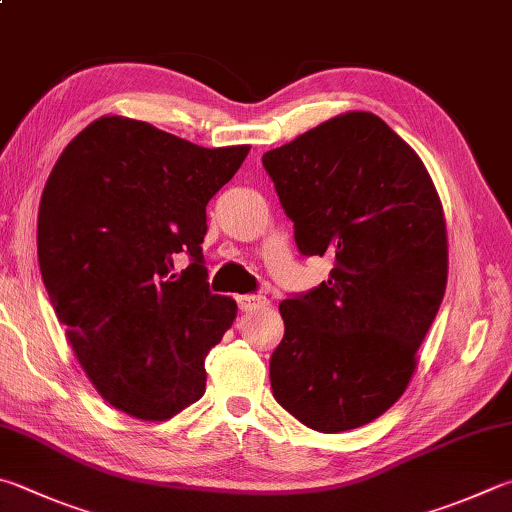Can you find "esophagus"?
I'll list each match as a JSON object with an SVG mask.
<instances>
[{
  "label": "esophagus",
  "mask_w": 512,
  "mask_h": 512,
  "mask_svg": "<svg viewBox=\"0 0 512 512\" xmlns=\"http://www.w3.org/2000/svg\"><path fill=\"white\" fill-rule=\"evenodd\" d=\"M237 304L241 311H255V309H259V306H266L268 300L264 295H239Z\"/></svg>",
  "instance_id": "34e87169"
}]
</instances>
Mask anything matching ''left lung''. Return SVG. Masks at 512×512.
<instances>
[{"instance_id":"1","label":"left lung","mask_w":512,"mask_h":512,"mask_svg":"<svg viewBox=\"0 0 512 512\" xmlns=\"http://www.w3.org/2000/svg\"><path fill=\"white\" fill-rule=\"evenodd\" d=\"M295 244L331 255L327 282L280 304L275 401L311 430L371 423L410 385L448 282L441 199L385 120L347 111L266 152Z\"/></svg>"}]
</instances>
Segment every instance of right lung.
Wrapping results in <instances>:
<instances>
[{
    "label": "right lung",
    "instance_id": "1",
    "mask_svg": "<svg viewBox=\"0 0 512 512\" xmlns=\"http://www.w3.org/2000/svg\"><path fill=\"white\" fill-rule=\"evenodd\" d=\"M250 145L199 147L143 120L102 116L44 185L37 259L58 320L98 394L165 421L206 392V356L237 318L203 266L206 206ZM188 256L191 264L175 271Z\"/></svg>",
    "mask_w": 512,
    "mask_h": 512
}]
</instances>
